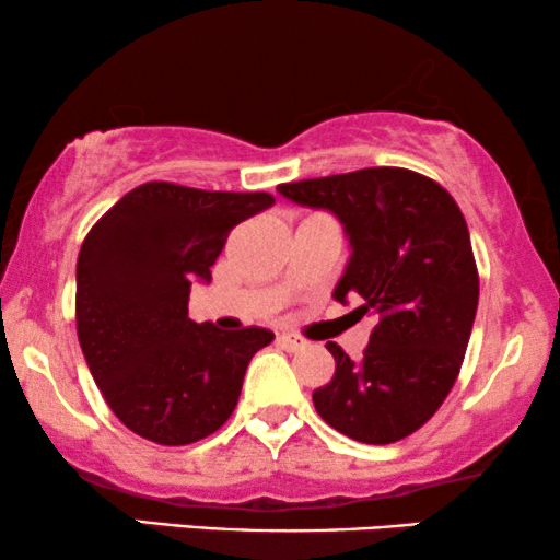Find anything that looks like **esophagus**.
Listing matches in <instances>:
<instances>
[{"mask_svg": "<svg viewBox=\"0 0 560 560\" xmlns=\"http://www.w3.org/2000/svg\"><path fill=\"white\" fill-rule=\"evenodd\" d=\"M278 343H280L282 349H288V351H298V349L305 347V341L301 339V336H295V334H280L278 336Z\"/></svg>", "mask_w": 560, "mask_h": 560, "instance_id": "1", "label": "esophagus"}]
</instances>
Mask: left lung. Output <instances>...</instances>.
Masks as SVG:
<instances>
[{
    "label": "left lung",
    "mask_w": 560,
    "mask_h": 560,
    "mask_svg": "<svg viewBox=\"0 0 560 560\" xmlns=\"http://www.w3.org/2000/svg\"><path fill=\"white\" fill-rule=\"evenodd\" d=\"M278 194L339 219L351 255L334 298L377 316L359 362L326 343L336 372L313 393L318 416L374 446L416 433L454 387L477 316L464 213L448 190L405 167L282 183Z\"/></svg>",
    "instance_id": "8db88e82"
}]
</instances>
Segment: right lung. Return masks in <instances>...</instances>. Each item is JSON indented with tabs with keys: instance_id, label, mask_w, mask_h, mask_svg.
I'll return each instance as SVG.
<instances>
[{
	"instance_id": "add662e5",
	"label": "right lung",
	"mask_w": 560,
	"mask_h": 560,
	"mask_svg": "<svg viewBox=\"0 0 560 560\" xmlns=\"http://www.w3.org/2000/svg\"><path fill=\"white\" fill-rule=\"evenodd\" d=\"M270 194H221L144 183L91 229L75 265V326L91 377L114 416L163 446L201 441L226 423L267 328L221 331L188 318L194 282L229 232L270 209Z\"/></svg>"
}]
</instances>
